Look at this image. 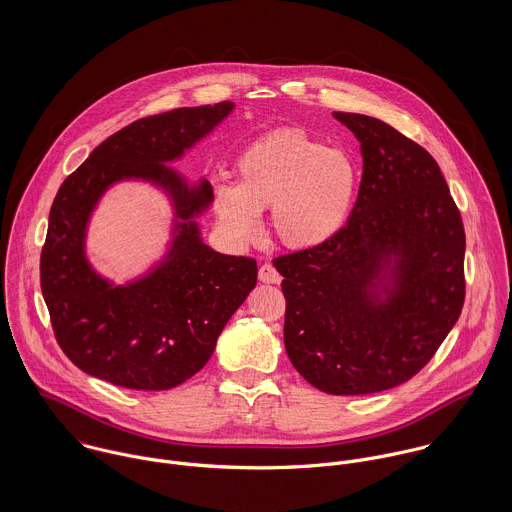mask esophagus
<instances>
[{"mask_svg":"<svg viewBox=\"0 0 512 512\" xmlns=\"http://www.w3.org/2000/svg\"><path fill=\"white\" fill-rule=\"evenodd\" d=\"M258 278L264 284H280V280H282V276L278 274V270L272 264H262L258 270Z\"/></svg>","mask_w":512,"mask_h":512,"instance_id":"34e87169","label":"esophagus"}]
</instances>
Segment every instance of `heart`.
Listing matches in <instances>:
<instances>
[{"label":"heart","mask_w":512,"mask_h":512,"mask_svg":"<svg viewBox=\"0 0 512 512\" xmlns=\"http://www.w3.org/2000/svg\"><path fill=\"white\" fill-rule=\"evenodd\" d=\"M359 187L361 169L349 151L284 128L242 151L236 183L215 189V213L230 236L248 240L260 230V213L272 207L276 236L290 248L307 250L343 230Z\"/></svg>","instance_id":"b5f03b06"}]
</instances>
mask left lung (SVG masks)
<instances>
[{
    "instance_id": "8db88e82",
    "label": "left lung",
    "mask_w": 512,
    "mask_h": 512,
    "mask_svg": "<svg viewBox=\"0 0 512 512\" xmlns=\"http://www.w3.org/2000/svg\"><path fill=\"white\" fill-rule=\"evenodd\" d=\"M361 144L353 213L329 242L274 260L284 345L315 388H394L436 355L465 299V230L436 159L392 126L333 112Z\"/></svg>"
}]
</instances>
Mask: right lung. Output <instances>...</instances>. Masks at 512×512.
<instances>
[{"label":"right lung","mask_w":512,"mask_h":512,"mask_svg":"<svg viewBox=\"0 0 512 512\" xmlns=\"http://www.w3.org/2000/svg\"><path fill=\"white\" fill-rule=\"evenodd\" d=\"M232 102L177 108L132 122L96 147L61 185L41 252V290L55 337L80 370L132 390H169L211 359L232 313L254 290V258L203 242L197 219L213 203L207 179L167 163L211 134ZM120 180H146L174 207L172 240L146 275L116 287L85 258L87 222Z\"/></svg>","instance_id":"obj_1"}]
</instances>
